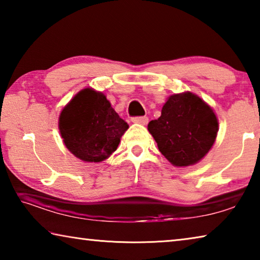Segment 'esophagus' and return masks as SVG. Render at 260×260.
<instances>
[{
	"label": "esophagus",
	"instance_id": "34e87169",
	"mask_svg": "<svg viewBox=\"0 0 260 260\" xmlns=\"http://www.w3.org/2000/svg\"><path fill=\"white\" fill-rule=\"evenodd\" d=\"M132 121H133L134 124L147 125L149 119H148V117H134V118H132Z\"/></svg>",
	"mask_w": 260,
	"mask_h": 260
}]
</instances>
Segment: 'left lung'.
Wrapping results in <instances>:
<instances>
[{
  "mask_svg": "<svg viewBox=\"0 0 260 260\" xmlns=\"http://www.w3.org/2000/svg\"><path fill=\"white\" fill-rule=\"evenodd\" d=\"M218 129L213 109L190 91L171 95L160 117L148 124L161 155L177 167L203 159L215 142Z\"/></svg>",
  "mask_w": 260,
  "mask_h": 260,
  "instance_id": "1",
  "label": "left lung"
}]
</instances>
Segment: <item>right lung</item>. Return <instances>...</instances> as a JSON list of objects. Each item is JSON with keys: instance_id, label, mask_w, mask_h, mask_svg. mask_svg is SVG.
Returning <instances> with one entry per match:
<instances>
[{"instance_id": "obj_1", "label": "right lung", "mask_w": 260, "mask_h": 260, "mask_svg": "<svg viewBox=\"0 0 260 260\" xmlns=\"http://www.w3.org/2000/svg\"><path fill=\"white\" fill-rule=\"evenodd\" d=\"M58 128L72 155L86 162H100L117 150L128 125L103 93L85 88L60 111Z\"/></svg>"}]
</instances>
